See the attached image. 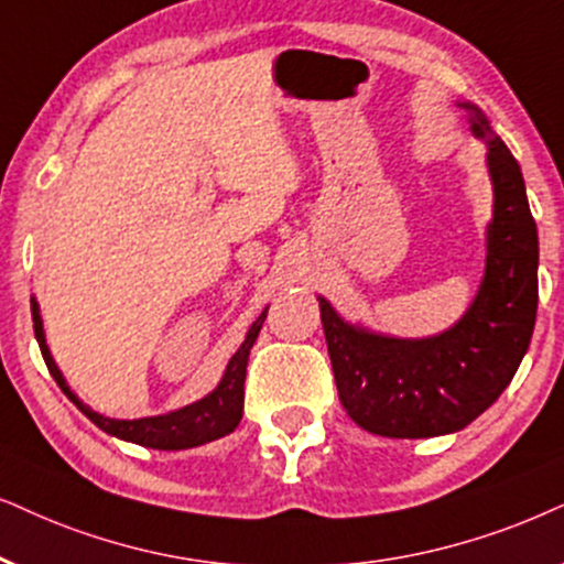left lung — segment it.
<instances>
[{
  "label": "left lung",
  "mask_w": 564,
  "mask_h": 564,
  "mask_svg": "<svg viewBox=\"0 0 564 564\" xmlns=\"http://www.w3.org/2000/svg\"><path fill=\"white\" fill-rule=\"evenodd\" d=\"M458 106L476 138L487 140L495 187L487 270L466 315L432 338H390L346 323L319 296L340 403L361 430L380 437H437L471 424L516 377L536 323L539 234L523 174L481 109Z\"/></svg>",
  "instance_id": "left-lung-1"
}]
</instances>
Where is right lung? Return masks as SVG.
<instances>
[{"mask_svg": "<svg viewBox=\"0 0 564 564\" xmlns=\"http://www.w3.org/2000/svg\"><path fill=\"white\" fill-rule=\"evenodd\" d=\"M31 312H33V330H35V340H39L41 354H44V361L48 367V372L56 380V384L62 388V393L73 401L77 409H80L85 416L90 419L98 430H104L106 434H113V437L134 442V445L142 447H153V451H187V447H197L205 445V442H213L224 434H231L237 430L241 422V409H245V377H247V359H249V348L254 346L258 340L260 327L265 323V312L254 319L252 327L247 330L245 344L239 346V351L231 356L229 365H226V372L220 377L218 388L203 398V401L184 405L180 411L163 413V416H145V419H109L101 416L85 405L80 398H77L69 384L64 382V377L56 367V361L52 359V351L46 346V335H44V323H41L39 315V302L31 299Z\"/></svg>", "mask_w": 564, "mask_h": 564, "instance_id": "1", "label": "right lung"}]
</instances>
